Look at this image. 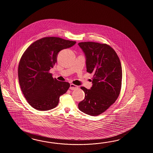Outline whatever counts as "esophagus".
<instances>
[{"mask_svg": "<svg viewBox=\"0 0 153 153\" xmlns=\"http://www.w3.org/2000/svg\"><path fill=\"white\" fill-rule=\"evenodd\" d=\"M78 87L77 86H76V85H74V84H72V83H71L70 84V90H76V89H77L78 88Z\"/></svg>", "mask_w": 153, "mask_h": 153, "instance_id": "1", "label": "esophagus"}]
</instances>
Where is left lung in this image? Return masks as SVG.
<instances>
[{
	"instance_id": "left-lung-1",
	"label": "left lung",
	"mask_w": 153,
	"mask_h": 153,
	"mask_svg": "<svg viewBox=\"0 0 153 153\" xmlns=\"http://www.w3.org/2000/svg\"><path fill=\"white\" fill-rule=\"evenodd\" d=\"M78 45L86 56L87 72L93 74L91 89L81 87L85 98L78 103V108L90 116H98L119 96L122 79L121 63L116 51L107 44L82 42Z\"/></svg>"
}]
</instances>
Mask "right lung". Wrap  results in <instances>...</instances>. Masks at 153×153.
<instances>
[{
	"label": "right lung",
	"mask_w": 153,
	"mask_h": 153,
	"mask_svg": "<svg viewBox=\"0 0 153 153\" xmlns=\"http://www.w3.org/2000/svg\"><path fill=\"white\" fill-rule=\"evenodd\" d=\"M76 41L57 37H43L24 52L18 67L19 85L28 103L38 111L55 108L60 97L70 85L52 77L50 70L57 62L58 53L71 48Z\"/></svg>",
	"instance_id": "obj_1"
}]
</instances>
